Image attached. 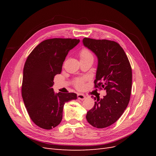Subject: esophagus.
Segmentation results:
<instances>
[{"mask_svg":"<svg viewBox=\"0 0 156 156\" xmlns=\"http://www.w3.org/2000/svg\"><path fill=\"white\" fill-rule=\"evenodd\" d=\"M77 98L79 99V100H83L86 98V96L83 94H77Z\"/></svg>","mask_w":156,"mask_h":156,"instance_id":"esophagus-1","label":"esophagus"}]
</instances>
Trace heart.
<instances>
[{"label": "heart", "instance_id": "obj_1", "mask_svg": "<svg viewBox=\"0 0 156 156\" xmlns=\"http://www.w3.org/2000/svg\"><path fill=\"white\" fill-rule=\"evenodd\" d=\"M80 57L81 59H86L88 58H93L92 53L87 49H83L80 52ZM86 80L85 77H80L75 79L74 85L77 88H81L83 87L84 81Z\"/></svg>", "mask_w": 156, "mask_h": 156}]
</instances>
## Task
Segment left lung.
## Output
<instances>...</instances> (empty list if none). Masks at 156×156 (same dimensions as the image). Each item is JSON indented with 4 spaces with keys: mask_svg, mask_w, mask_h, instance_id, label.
Returning a JSON list of instances; mask_svg holds the SVG:
<instances>
[{
    "mask_svg": "<svg viewBox=\"0 0 156 156\" xmlns=\"http://www.w3.org/2000/svg\"><path fill=\"white\" fill-rule=\"evenodd\" d=\"M83 43L98 57L95 88H103L107 92L103 99H97L86 118L92 126L104 128L119 120L128 105L132 84L131 67L124 49L114 41L84 37Z\"/></svg>",
    "mask_w": 156,
    "mask_h": 156,
    "instance_id": "8db88e82",
    "label": "left lung"
}]
</instances>
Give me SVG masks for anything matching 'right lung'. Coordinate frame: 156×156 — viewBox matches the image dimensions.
Wrapping results in <instances>:
<instances>
[{"mask_svg":"<svg viewBox=\"0 0 156 156\" xmlns=\"http://www.w3.org/2000/svg\"><path fill=\"white\" fill-rule=\"evenodd\" d=\"M79 41L72 38L45 40L27 57L23 68L22 97L31 120L41 128L51 129L57 126L62 119L65 103L77 99L75 93L55 94L52 87L68 52Z\"/></svg>","mask_w":156,"mask_h":156,"instance_id":"add662e5","label":"right lung"}]
</instances>
